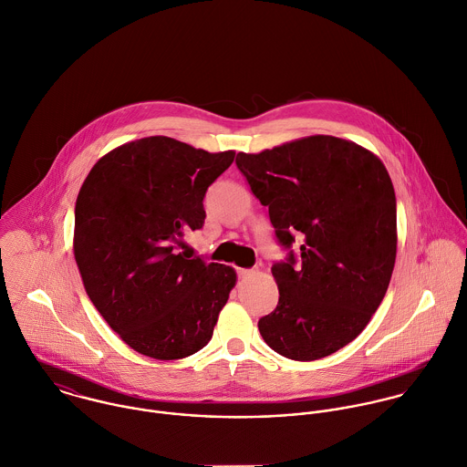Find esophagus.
<instances>
[{
  "label": "esophagus",
  "instance_id": "1",
  "mask_svg": "<svg viewBox=\"0 0 467 467\" xmlns=\"http://www.w3.org/2000/svg\"><path fill=\"white\" fill-rule=\"evenodd\" d=\"M258 271H254V269H238V276L240 278H249V276H253V275H256Z\"/></svg>",
  "mask_w": 467,
  "mask_h": 467
}]
</instances>
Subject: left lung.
<instances>
[{"label": "left lung", "instance_id": "obj_1", "mask_svg": "<svg viewBox=\"0 0 467 467\" xmlns=\"http://www.w3.org/2000/svg\"><path fill=\"white\" fill-rule=\"evenodd\" d=\"M236 166L269 207L283 249L273 265L278 306L258 321L283 358L316 361L354 341L379 308L395 265L397 203L391 179L372 151L314 135L262 153H238Z\"/></svg>", "mask_w": 467, "mask_h": 467}]
</instances>
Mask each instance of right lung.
<instances>
[{
	"instance_id": "obj_1",
	"label": "right lung",
	"mask_w": 467,
	"mask_h": 467,
	"mask_svg": "<svg viewBox=\"0 0 467 467\" xmlns=\"http://www.w3.org/2000/svg\"><path fill=\"white\" fill-rule=\"evenodd\" d=\"M234 161L170 137L97 161L76 202L74 254L95 308L135 352L173 361L202 350L236 283L233 267L189 260L203 196Z\"/></svg>"
}]
</instances>
